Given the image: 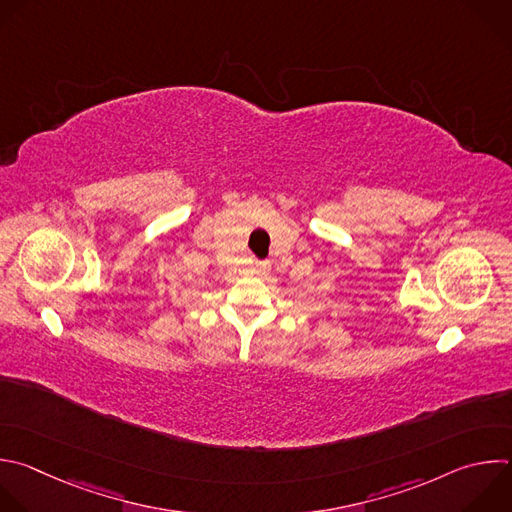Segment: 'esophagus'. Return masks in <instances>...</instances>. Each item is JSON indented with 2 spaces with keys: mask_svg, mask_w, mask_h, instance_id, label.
Returning <instances> with one entry per match:
<instances>
[{
  "mask_svg": "<svg viewBox=\"0 0 512 512\" xmlns=\"http://www.w3.org/2000/svg\"><path fill=\"white\" fill-rule=\"evenodd\" d=\"M269 271V261H257L255 263V273L257 275H265Z\"/></svg>",
  "mask_w": 512,
  "mask_h": 512,
  "instance_id": "obj_1",
  "label": "esophagus"
}]
</instances>
